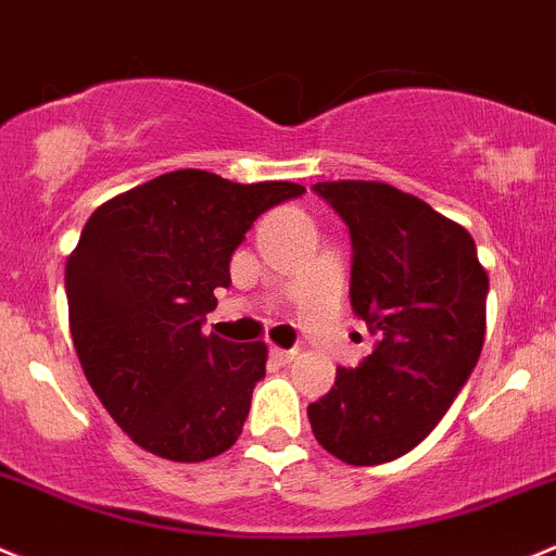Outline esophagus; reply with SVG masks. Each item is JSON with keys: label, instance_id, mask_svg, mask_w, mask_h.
Segmentation results:
<instances>
[{"label": "esophagus", "instance_id": "34e87169", "mask_svg": "<svg viewBox=\"0 0 556 556\" xmlns=\"http://www.w3.org/2000/svg\"><path fill=\"white\" fill-rule=\"evenodd\" d=\"M294 349H281V346H269V357H273V361H278L281 363V366H287V363H292L294 361Z\"/></svg>", "mask_w": 556, "mask_h": 556}]
</instances>
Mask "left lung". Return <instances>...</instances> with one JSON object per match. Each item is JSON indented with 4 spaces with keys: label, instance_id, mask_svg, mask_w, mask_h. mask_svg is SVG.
<instances>
[{
    "label": "left lung",
    "instance_id": "1",
    "mask_svg": "<svg viewBox=\"0 0 556 556\" xmlns=\"http://www.w3.org/2000/svg\"><path fill=\"white\" fill-rule=\"evenodd\" d=\"M352 237L354 314L377 336L308 406L314 437L354 467L420 445L472 374L485 336L489 275L464 226L384 182H316Z\"/></svg>",
    "mask_w": 556,
    "mask_h": 556
}]
</instances>
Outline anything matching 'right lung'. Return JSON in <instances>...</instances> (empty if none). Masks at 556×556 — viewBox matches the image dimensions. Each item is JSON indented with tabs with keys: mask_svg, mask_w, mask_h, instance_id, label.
I'll use <instances>...</instances> for the list:
<instances>
[{
	"mask_svg": "<svg viewBox=\"0 0 556 556\" xmlns=\"http://www.w3.org/2000/svg\"><path fill=\"white\" fill-rule=\"evenodd\" d=\"M298 182L240 185L168 172L100 204L65 267L71 336L87 382L130 440L168 462L237 442L267 346L204 336L215 289L253 220Z\"/></svg>",
	"mask_w": 556,
	"mask_h": 556,
	"instance_id": "1",
	"label": "right lung"
}]
</instances>
